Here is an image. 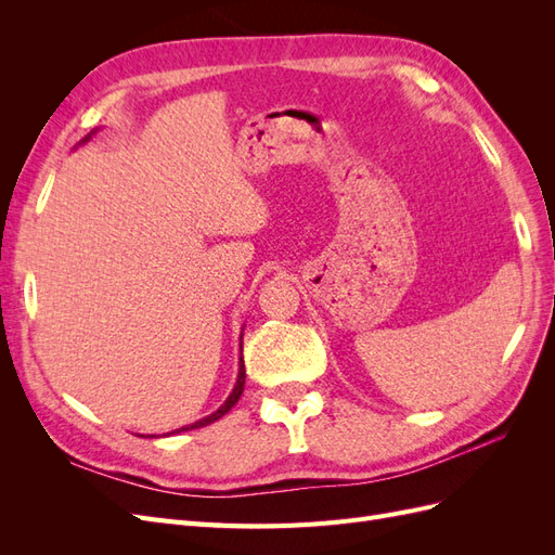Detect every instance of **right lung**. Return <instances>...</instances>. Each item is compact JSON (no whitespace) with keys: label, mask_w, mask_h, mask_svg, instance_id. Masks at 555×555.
Listing matches in <instances>:
<instances>
[{"label":"right lung","mask_w":555,"mask_h":555,"mask_svg":"<svg viewBox=\"0 0 555 555\" xmlns=\"http://www.w3.org/2000/svg\"><path fill=\"white\" fill-rule=\"evenodd\" d=\"M243 386H245V365H243V357H241V367H238V382H236V386H233V391H231V396L227 398V402L224 405L217 410V412H212L210 416H206V418H201V422H196V424H192V426H184V428H180V430H173V433H182V430H192V428H201V426H208V424H212V422H217V418H222L233 405H236L238 402V398H241V393H243Z\"/></svg>","instance_id":"obj_1"}]
</instances>
